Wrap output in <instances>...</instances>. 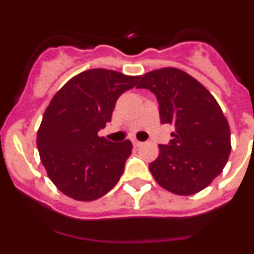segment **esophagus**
<instances>
[{"mask_svg": "<svg viewBox=\"0 0 254 254\" xmlns=\"http://www.w3.org/2000/svg\"><path fill=\"white\" fill-rule=\"evenodd\" d=\"M131 142H132V145H134V147H139V146L142 143V142H140L139 140H136V139H132Z\"/></svg>", "mask_w": 254, "mask_h": 254, "instance_id": "1", "label": "esophagus"}]
</instances>
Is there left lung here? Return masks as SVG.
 <instances>
[{
  "mask_svg": "<svg viewBox=\"0 0 254 254\" xmlns=\"http://www.w3.org/2000/svg\"><path fill=\"white\" fill-rule=\"evenodd\" d=\"M137 88L150 89L162 124L175 132L148 168L166 190L191 195L206 188L224 170L231 152L230 127L212 94L195 78L175 67L141 76Z\"/></svg>",
  "mask_w": 254,
  "mask_h": 254,
  "instance_id": "8db88e82",
  "label": "left lung"
}]
</instances>
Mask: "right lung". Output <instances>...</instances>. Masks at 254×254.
<instances>
[{
  "label": "right lung",
  "mask_w": 254,
  "mask_h": 254,
  "mask_svg": "<svg viewBox=\"0 0 254 254\" xmlns=\"http://www.w3.org/2000/svg\"><path fill=\"white\" fill-rule=\"evenodd\" d=\"M139 79L92 68L66 82L53 97L38 130L37 145L49 178L65 195L92 201L118 183L132 143L111 142L98 136V131L111 122L120 94Z\"/></svg>",
  "instance_id": "obj_1"
}]
</instances>
